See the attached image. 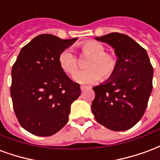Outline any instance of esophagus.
Returning <instances> with one entry per match:
<instances>
[{"label": "esophagus", "instance_id": "34e87169", "mask_svg": "<svg viewBox=\"0 0 160 160\" xmlns=\"http://www.w3.org/2000/svg\"><path fill=\"white\" fill-rule=\"evenodd\" d=\"M88 86H81V90L82 91H84L86 89H88Z\"/></svg>", "mask_w": 160, "mask_h": 160}]
</instances>
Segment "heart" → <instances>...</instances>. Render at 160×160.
Returning a JSON list of instances; mask_svg holds the SVG:
<instances>
[{
  "instance_id": "heart-1",
  "label": "heart",
  "mask_w": 160,
  "mask_h": 160,
  "mask_svg": "<svg viewBox=\"0 0 160 160\" xmlns=\"http://www.w3.org/2000/svg\"><path fill=\"white\" fill-rule=\"evenodd\" d=\"M78 47L82 54L89 59L85 65L88 70L74 75L76 81L80 83H93L101 78L102 81H108L115 75L118 70L117 57L106 52L103 44L96 41H87L79 43ZM59 64L69 75H73L78 70V59L70 50H65L59 54Z\"/></svg>"
}]
</instances>
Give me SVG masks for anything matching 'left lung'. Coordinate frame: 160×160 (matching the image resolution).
I'll return each instance as SVG.
<instances>
[{
	"instance_id": "1",
	"label": "left lung",
	"mask_w": 160,
	"mask_h": 160,
	"mask_svg": "<svg viewBox=\"0 0 160 160\" xmlns=\"http://www.w3.org/2000/svg\"><path fill=\"white\" fill-rule=\"evenodd\" d=\"M113 48L118 57L115 75L93 88L91 107L95 120L107 129L123 131L138 123L145 112L152 89V68L148 53L124 34L95 37Z\"/></svg>"
}]
</instances>
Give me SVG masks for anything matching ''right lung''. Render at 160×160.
<instances>
[{"label": "right lung", "mask_w": 160, "mask_h": 160, "mask_svg": "<svg viewBox=\"0 0 160 160\" xmlns=\"http://www.w3.org/2000/svg\"><path fill=\"white\" fill-rule=\"evenodd\" d=\"M78 38L42 34L22 48L12 68L10 88L18 123L35 136H50L68 122L80 84L60 68L59 56Z\"/></svg>", "instance_id": "right-lung-1"}]
</instances>
